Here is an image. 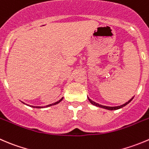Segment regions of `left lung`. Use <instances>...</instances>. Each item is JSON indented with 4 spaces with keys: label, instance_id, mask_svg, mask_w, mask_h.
Masks as SVG:
<instances>
[{
    "label": "left lung",
    "instance_id": "8db88e82",
    "mask_svg": "<svg viewBox=\"0 0 149 149\" xmlns=\"http://www.w3.org/2000/svg\"><path fill=\"white\" fill-rule=\"evenodd\" d=\"M133 97L131 98V99L130 100L128 101V102H125V104H123V105H119V106H113V107H111V106H105V105H100V104H98V103H97V102H94V101H92V100L89 99V97H88V100H89V102H91V103L92 104V105H95V106H97V107H100V108H105V109H107V110H110V111H113V110H117V109H119V108H123V107H125V105H127L128 103H129V102H130L131 101H132V100L133 99Z\"/></svg>",
    "mask_w": 149,
    "mask_h": 149
}]
</instances>
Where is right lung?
Wrapping results in <instances>:
<instances>
[{
  "instance_id": "obj_1",
  "label": "right lung",
  "mask_w": 149,
  "mask_h": 149,
  "mask_svg": "<svg viewBox=\"0 0 149 149\" xmlns=\"http://www.w3.org/2000/svg\"><path fill=\"white\" fill-rule=\"evenodd\" d=\"M63 100V97H62L61 99L60 100L57 101V102H54V103H52V104H49V105H46V106H44V107H46V108H47V107H49V106H52V105H57V104H58L59 102H61V101ZM23 103H24V102H23ZM24 104H25V103H24ZM26 105H27V104H26ZM29 106L32 107V108H44V107H43V106H33V105H29Z\"/></svg>"
}]
</instances>
